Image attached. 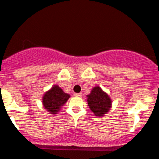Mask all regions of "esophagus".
I'll return each mask as SVG.
<instances>
[{
    "label": "esophagus",
    "instance_id": "34e87169",
    "mask_svg": "<svg viewBox=\"0 0 159 159\" xmlns=\"http://www.w3.org/2000/svg\"><path fill=\"white\" fill-rule=\"evenodd\" d=\"M75 96H76V97H81L82 96V93H75Z\"/></svg>",
    "mask_w": 159,
    "mask_h": 159
}]
</instances>
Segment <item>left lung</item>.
Masks as SVG:
<instances>
[{
  "mask_svg": "<svg viewBox=\"0 0 159 159\" xmlns=\"http://www.w3.org/2000/svg\"><path fill=\"white\" fill-rule=\"evenodd\" d=\"M87 102L90 110L97 116L107 114L111 107V100L106 93L99 87H95L87 95Z\"/></svg>",
  "mask_w": 159,
  "mask_h": 159,
  "instance_id": "1",
  "label": "left lung"
}]
</instances>
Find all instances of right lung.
I'll return each mask as SVG.
<instances>
[{
  "instance_id": "1",
  "label": "right lung",
  "mask_w": 159,
  "mask_h": 159,
  "mask_svg": "<svg viewBox=\"0 0 159 159\" xmlns=\"http://www.w3.org/2000/svg\"><path fill=\"white\" fill-rule=\"evenodd\" d=\"M69 97L70 96L65 93L61 87L54 85L50 90L45 93L43 98V104L51 114H56Z\"/></svg>"
}]
</instances>
